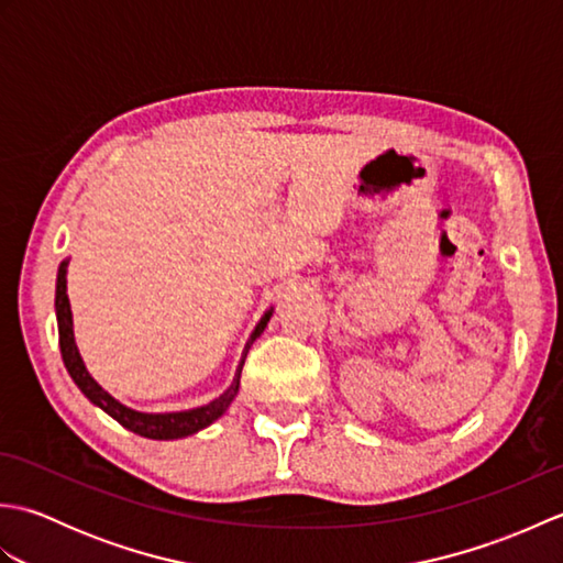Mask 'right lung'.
Listing matches in <instances>:
<instances>
[{
    "label": "right lung",
    "instance_id": "1",
    "mask_svg": "<svg viewBox=\"0 0 563 563\" xmlns=\"http://www.w3.org/2000/svg\"><path fill=\"white\" fill-rule=\"evenodd\" d=\"M67 263L63 261L57 268V288H55V314H57V333H59V353H63V361L69 377L75 379V385L84 391V397H87L91 404H97L99 409H103L111 418H115L118 423L123 428L133 430V433L142 435V438H152V440H174V438H186V435H194L198 433L200 428L210 426L214 418H220L227 406L232 404V399L236 397L239 391V377H242V367L244 361L239 363L236 369V377L232 382V387L227 389L222 397H218L214 401L200 406V409H190V411H176V413H140L128 409L121 401H115L109 391H103L93 377L87 373V367H84L79 351L75 345V333H71V312H69V300H67ZM271 319V312L258 321V327L251 333V339L244 349V357L251 349V343L256 341V336H261L263 329H266Z\"/></svg>",
    "mask_w": 563,
    "mask_h": 563
}]
</instances>
